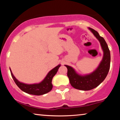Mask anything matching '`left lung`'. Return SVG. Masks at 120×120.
Masks as SVG:
<instances>
[{
    "instance_id": "8db88e82",
    "label": "left lung",
    "mask_w": 120,
    "mask_h": 120,
    "mask_svg": "<svg viewBox=\"0 0 120 120\" xmlns=\"http://www.w3.org/2000/svg\"><path fill=\"white\" fill-rule=\"evenodd\" d=\"M88 29L99 41L103 51L102 60L98 67L92 73L82 75L77 73L71 67L65 65L68 69L67 76L70 84L74 88L83 91L92 90L99 86L107 76L110 65V53L104 39L93 29L88 28Z\"/></svg>"
}]
</instances>
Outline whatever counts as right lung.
Listing matches in <instances>:
<instances>
[{"instance_id": "add662e5", "label": "right lung", "mask_w": 120, "mask_h": 120, "mask_svg": "<svg viewBox=\"0 0 120 120\" xmlns=\"http://www.w3.org/2000/svg\"><path fill=\"white\" fill-rule=\"evenodd\" d=\"M60 67V64H59L50 70L47 74L44 79L40 82L38 83H33V84H27L19 81L13 74L12 71L10 70L11 74L17 86L24 92L28 93L30 94L36 95V96H40L50 92L52 88V78L56 75L58 71V69Z\"/></svg>"}]
</instances>
